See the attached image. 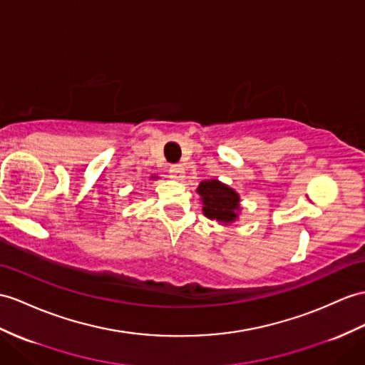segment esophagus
<instances>
[{
    "label": "esophagus",
    "instance_id": "esophagus-1",
    "mask_svg": "<svg viewBox=\"0 0 365 365\" xmlns=\"http://www.w3.org/2000/svg\"><path fill=\"white\" fill-rule=\"evenodd\" d=\"M168 173H170V178L175 181H181L184 180V167L176 164V165H170V168H168Z\"/></svg>",
    "mask_w": 365,
    "mask_h": 365
}]
</instances>
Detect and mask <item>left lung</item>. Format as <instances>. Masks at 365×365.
I'll return each instance as SVG.
<instances>
[{
    "mask_svg": "<svg viewBox=\"0 0 365 365\" xmlns=\"http://www.w3.org/2000/svg\"><path fill=\"white\" fill-rule=\"evenodd\" d=\"M197 193L202 201V213L221 225H230L238 218L240 197L229 185L218 180L201 181Z\"/></svg>",
    "mask_w": 365,
    "mask_h": 365,
    "instance_id": "obj_1",
    "label": "left lung"
}]
</instances>
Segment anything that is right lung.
<instances>
[{
  "label": "right lung",
  "instance_id": "1",
  "mask_svg": "<svg viewBox=\"0 0 365 365\" xmlns=\"http://www.w3.org/2000/svg\"><path fill=\"white\" fill-rule=\"evenodd\" d=\"M156 178H158V176H152V180H156Z\"/></svg>",
  "mask_w": 365,
  "mask_h": 365
}]
</instances>
